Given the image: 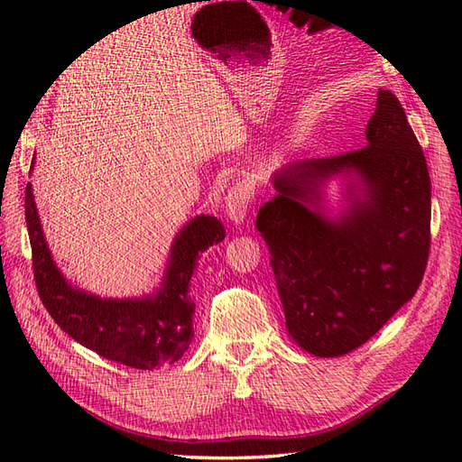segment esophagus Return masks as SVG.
<instances>
[{
    "instance_id": "34e87169",
    "label": "esophagus",
    "mask_w": 462,
    "mask_h": 462,
    "mask_svg": "<svg viewBox=\"0 0 462 462\" xmlns=\"http://www.w3.org/2000/svg\"><path fill=\"white\" fill-rule=\"evenodd\" d=\"M253 201V192L247 180H236L225 198V211L226 217L236 222V225H242L247 217L249 205Z\"/></svg>"
}]
</instances>
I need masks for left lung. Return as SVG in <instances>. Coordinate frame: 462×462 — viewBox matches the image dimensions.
I'll return each instance as SVG.
<instances>
[{"mask_svg": "<svg viewBox=\"0 0 462 462\" xmlns=\"http://www.w3.org/2000/svg\"><path fill=\"white\" fill-rule=\"evenodd\" d=\"M360 150L276 171L254 226L272 254L285 326L309 354L360 348L411 300L430 251V175L394 93L381 89ZM347 180L346 209L325 186Z\"/></svg>", "mask_w": 462, "mask_h": 462, "instance_id": "left-lung-1", "label": "left lung"}]
</instances>
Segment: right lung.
<instances>
[{
  "label": "right lung",
  "instance_id": "obj_1",
  "mask_svg": "<svg viewBox=\"0 0 462 462\" xmlns=\"http://www.w3.org/2000/svg\"><path fill=\"white\" fill-rule=\"evenodd\" d=\"M24 205L33 278L43 306L59 328L85 348L127 367L152 371L179 362L194 337L196 304L188 289L199 254L225 240L220 220L198 215L179 230L162 283L152 295L102 299L72 285L59 270L45 242L30 182Z\"/></svg>",
  "mask_w": 462,
  "mask_h": 462
}]
</instances>
